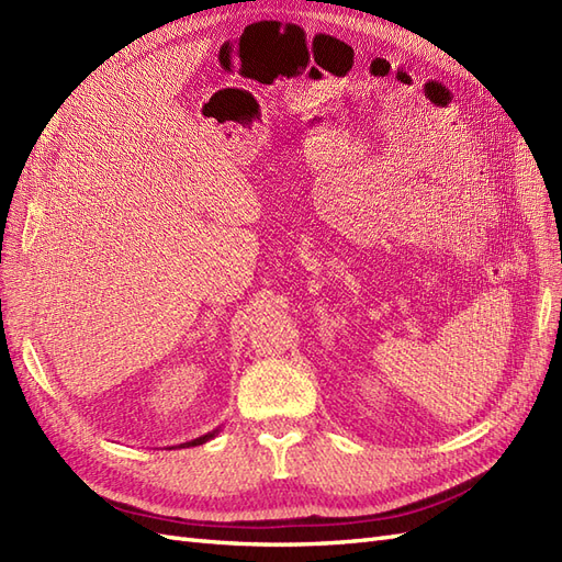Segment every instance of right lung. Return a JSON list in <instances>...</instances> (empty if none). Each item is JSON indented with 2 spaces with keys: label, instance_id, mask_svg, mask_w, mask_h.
Here are the masks:
<instances>
[{
  "label": "right lung",
  "instance_id": "right-lung-1",
  "mask_svg": "<svg viewBox=\"0 0 562 562\" xmlns=\"http://www.w3.org/2000/svg\"><path fill=\"white\" fill-rule=\"evenodd\" d=\"M215 435H218V429H213V431H209V435H204V437H196V439H192V441H184V443H180L178 449H190V446H199V443H206L209 439H213Z\"/></svg>",
  "mask_w": 562,
  "mask_h": 562
}]
</instances>
